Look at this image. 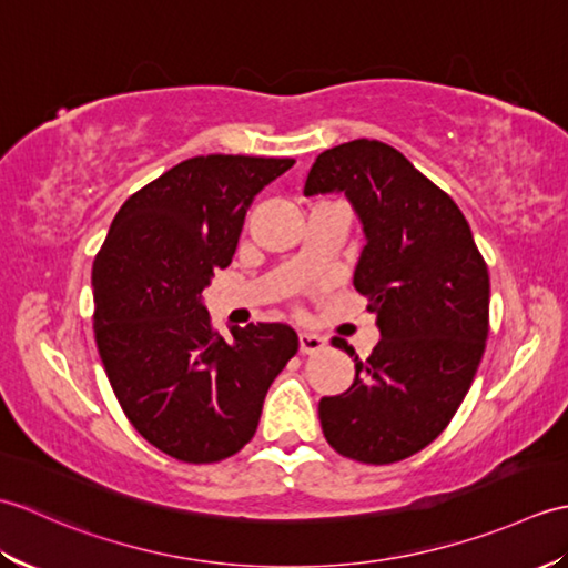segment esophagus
I'll list each match as a JSON object with an SVG mask.
<instances>
[{"label":"esophagus","mask_w":568,"mask_h":568,"mask_svg":"<svg viewBox=\"0 0 568 568\" xmlns=\"http://www.w3.org/2000/svg\"><path fill=\"white\" fill-rule=\"evenodd\" d=\"M324 346H327V339H324V336L312 334V332H300V352L303 354H317Z\"/></svg>","instance_id":"esophagus-1"}]
</instances>
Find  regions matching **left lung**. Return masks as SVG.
I'll return each mask as SVG.
<instances>
[{
	"mask_svg": "<svg viewBox=\"0 0 568 568\" xmlns=\"http://www.w3.org/2000/svg\"><path fill=\"white\" fill-rule=\"evenodd\" d=\"M339 192L366 246L354 287L371 297L381 342L342 395L320 400L336 452L393 464L449 425L488 339V268L456 202L388 143L356 139L317 155L305 197ZM334 346L354 356L344 339Z\"/></svg>",
	"mask_w": 568,
	"mask_h": 568,
	"instance_id": "obj_1",
	"label": "left lung"
}]
</instances>
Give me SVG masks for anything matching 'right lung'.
I'll use <instances>...</instances> for the list:
<instances>
[{"instance_id": "add662e5", "label": "right lung", "mask_w": 568, "mask_h": 568, "mask_svg": "<svg viewBox=\"0 0 568 568\" xmlns=\"http://www.w3.org/2000/svg\"><path fill=\"white\" fill-rule=\"evenodd\" d=\"M293 159L197 155L131 195L92 265L94 339L119 405L161 452L187 464L236 454L265 393L297 354L281 322L210 327L202 293L234 258L246 212Z\"/></svg>"}]
</instances>
